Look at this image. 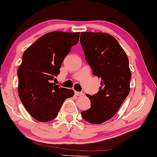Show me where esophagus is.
Segmentation results:
<instances>
[{
  "label": "esophagus",
  "instance_id": "1",
  "mask_svg": "<svg viewBox=\"0 0 157 157\" xmlns=\"http://www.w3.org/2000/svg\"><path fill=\"white\" fill-rule=\"evenodd\" d=\"M75 93L76 95H77V96H80V97H82V96L84 95L83 93L81 92H77V91H75Z\"/></svg>",
  "mask_w": 157,
  "mask_h": 157
}]
</instances>
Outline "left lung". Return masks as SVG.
Returning a JSON list of instances; mask_svg holds the SVG:
<instances>
[{
  "label": "left lung",
  "instance_id": "left-lung-1",
  "mask_svg": "<svg viewBox=\"0 0 157 157\" xmlns=\"http://www.w3.org/2000/svg\"><path fill=\"white\" fill-rule=\"evenodd\" d=\"M80 44L93 75L101 80L98 92L86 94L92 106L81 113L91 124H102L114 116L130 91L131 72L126 53L113 36L82 32Z\"/></svg>",
  "mask_w": 157,
  "mask_h": 157
}]
</instances>
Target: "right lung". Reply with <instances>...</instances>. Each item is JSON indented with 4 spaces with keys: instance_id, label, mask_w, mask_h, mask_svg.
<instances>
[{
    "instance_id": "add662e5",
    "label": "right lung",
    "mask_w": 157,
    "mask_h": 157,
    "mask_svg": "<svg viewBox=\"0 0 157 157\" xmlns=\"http://www.w3.org/2000/svg\"><path fill=\"white\" fill-rule=\"evenodd\" d=\"M79 38V32L53 31L38 39L23 53L18 69V96L36 120L47 122L54 119L65 100L75 94L73 90L55 85L53 80Z\"/></svg>"
}]
</instances>
